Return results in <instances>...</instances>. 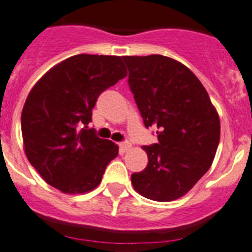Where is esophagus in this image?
Masks as SVG:
<instances>
[{
	"label": "esophagus",
	"instance_id": "obj_1",
	"mask_svg": "<svg viewBox=\"0 0 252 252\" xmlns=\"http://www.w3.org/2000/svg\"><path fill=\"white\" fill-rule=\"evenodd\" d=\"M132 149V145L129 142H120L119 143V150L120 152H126Z\"/></svg>",
	"mask_w": 252,
	"mask_h": 252
}]
</instances>
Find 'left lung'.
<instances>
[{
    "instance_id": "left-lung-1",
    "label": "left lung",
    "mask_w": 252,
    "mask_h": 252,
    "mask_svg": "<svg viewBox=\"0 0 252 252\" xmlns=\"http://www.w3.org/2000/svg\"><path fill=\"white\" fill-rule=\"evenodd\" d=\"M128 84L146 128H158V143L143 146L149 164L133 173L139 194L173 201L193 187L214 160L220 122L201 82L187 66L161 55L123 56Z\"/></svg>"
}]
</instances>
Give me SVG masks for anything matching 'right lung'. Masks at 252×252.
I'll return each instance as SVG.
<instances>
[{"mask_svg": "<svg viewBox=\"0 0 252 252\" xmlns=\"http://www.w3.org/2000/svg\"><path fill=\"white\" fill-rule=\"evenodd\" d=\"M119 56L75 55L38 80L22 113V133L29 162L52 187L86 193L100 185L118 146L94 128L92 109L103 91L126 78Z\"/></svg>", "mask_w": 252, "mask_h": 252, "instance_id": "1", "label": "right lung"}]
</instances>
